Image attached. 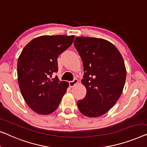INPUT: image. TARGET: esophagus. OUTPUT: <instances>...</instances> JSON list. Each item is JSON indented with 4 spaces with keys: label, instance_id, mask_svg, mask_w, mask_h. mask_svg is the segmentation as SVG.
<instances>
[{
    "label": "esophagus",
    "instance_id": "1",
    "mask_svg": "<svg viewBox=\"0 0 147 147\" xmlns=\"http://www.w3.org/2000/svg\"><path fill=\"white\" fill-rule=\"evenodd\" d=\"M78 82V80L76 79V78H75V79H74L73 81H71L69 82V85L71 87H73V86H74L75 84H76Z\"/></svg>",
    "mask_w": 147,
    "mask_h": 147
}]
</instances>
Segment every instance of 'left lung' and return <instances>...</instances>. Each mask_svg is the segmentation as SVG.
<instances>
[{
    "mask_svg": "<svg viewBox=\"0 0 147 147\" xmlns=\"http://www.w3.org/2000/svg\"><path fill=\"white\" fill-rule=\"evenodd\" d=\"M74 47L83 63L82 84L86 94L78 100L80 112L88 117L105 114L119 100L125 84L123 58L114 45L102 38L76 37Z\"/></svg>",
    "mask_w": 147,
    "mask_h": 147,
    "instance_id": "left-lung-1",
    "label": "left lung"
}]
</instances>
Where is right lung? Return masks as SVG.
Instances as JSON below:
<instances>
[{"label": "right lung", "mask_w": 147, "mask_h": 147, "mask_svg": "<svg viewBox=\"0 0 147 147\" xmlns=\"http://www.w3.org/2000/svg\"><path fill=\"white\" fill-rule=\"evenodd\" d=\"M74 36L45 35L28 43L18 57V82L26 104L39 115H49L58 108L69 84L59 78L57 58L73 44Z\"/></svg>", "instance_id": "add662e5"}]
</instances>
